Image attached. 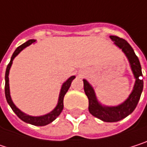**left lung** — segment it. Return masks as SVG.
Masks as SVG:
<instances>
[{
	"label": "left lung",
	"mask_w": 147,
	"mask_h": 147,
	"mask_svg": "<svg viewBox=\"0 0 147 147\" xmlns=\"http://www.w3.org/2000/svg\"><path fill=\"white\" fill-rule=\"evenodd\" d=\"M110 37L112 41L115 42V44L116 46L121 49V50L125 53L130 62L131 68L136 79L135 85L132 93L129 95L128 98L123 104L116 107H105L98 104L95 96V92L92 87L89 85V83L86 80H83V81H84V91L89 101V107H88L89 112L93 116L104 121L115 122L127 117L136 108L143 90V80L139 79L140 76H142L141 66L133 48L123 38L116 36H110Z\"/></svg>",
	"instance_id": "obj_1"
}]
</instances>
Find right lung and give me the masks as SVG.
I'll list each match as a JSON object with an SVG mask.
<instances>
[{
    "label": "right lung",
    "instance_id": "add662e5",
    "mask_svg": "<svg viewBox=\"0 0 147 147\" xmlns=\"http://www.w3.org/2000/svg\"><path fill=\"white\" fill-rule=\"evenodd\" d=\"M36 42V40L34 39H31V40H28L27 42H26L25 43L21 44L20 46H19L15 51L13 52L12 57H11V61L10 62L8 63L7 67V70H6V74H5V95H6V98H7V101L8 103V105H10V107L12 108V110H13V112L18 115L19 118H20L22 121H24L25 122H27V123H30V124H32V125H35V126H45L50 122H52L61 113L63 110V98H64V96L65 94L67 93V92L68 91L70 86H71V82L73 81V80L75 78V76H72L70 77L61 86V92H60V95H59V100H58V104L56 105V107L55 108V110L53 111H51L50 113L45 115H42V116H31V115H26L24 114L22 111L19 110L13 103L12 99H11V97H10V92H9V83H8V74H9V70H10V67L12 66V63H13V60L15 58V56L23 49H25L26 47H27L28 45L32 44V42Z\"/></svg>",
    "mask_w": 147,
    "mask_h": 147
}]
</instances>
